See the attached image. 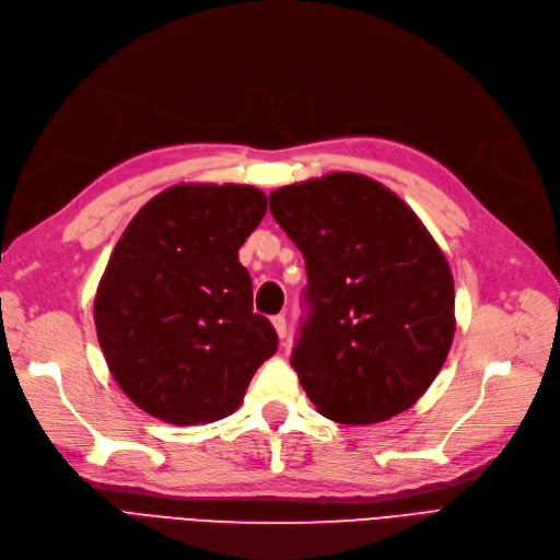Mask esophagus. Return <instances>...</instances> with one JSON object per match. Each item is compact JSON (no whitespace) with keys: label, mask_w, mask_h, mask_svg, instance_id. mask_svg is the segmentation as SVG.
I'll return each instance as SVG.
<instances>
[{"label":"esophagus","mask_w":560,"mask_h":560,"mask_svg":"<svg viewBox=\"0 0 560 560\" xmlns=\"http://www.w3.org/2000/svg\"><path fill=\"white\" fill-rule=\"evenodd\" d=\"M271 322H273V328H276V332H278V338L284 340V338H287V319H284L282 315H278V317H273Z\"/></svg>","instance_id":"esophagus-1"}]
</instances>
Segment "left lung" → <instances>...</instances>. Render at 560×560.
Here are the masks:
<instances>
[{"label": "left lung", "instance_id": "8db88e82", "mask_svg": "<svg viewBox=\"0 0 560 560\" xmlns=\"http://www.w3.org/2000/svg\"><path fill=\"white\" fill-rule=\"evenodd\" d=\"M268 202L305 257L307 317L292 368L312 405L345 424L413 407L455 335L453 273L428 228L353 172L278 188Z\"/></svg>", "mask_w": 560, "mask_h": 560}]
</instances>
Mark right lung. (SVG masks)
I'll return each instance as SVG.
<instances>
[{
	"mask_svg": "<svg viewBox=\"0 0 560 560\" xmlns=\"http://www.w3.org/2000/svg\"><path fill=\"white\" fill-rule=\"evenodd\" d=\"M266 213L255 186L182 184L128 222L101 278L96 335L119 388L172 424L230 416L278 335L253 312L238 248Z\"/></svg>",
	"mask_w": 560,
	"mask_h": 560,
	"instance_id": "add662e5",
	"label": "right lung"
}]
</instances>
